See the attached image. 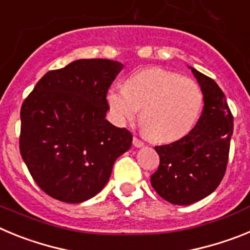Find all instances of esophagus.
I'll return each mask as SVG.
<instances>
[{
  "mask_svg": "<svg viewBox=\"0 0 250 250\" xmlns=\"http://www.w3.org/2000/svg\"><path fill=\"white\" fill-rule=\"evenodd\" d=\"M132 145L135 147H143L144 146V143H143L140 139L136 138V136H134V139H132Z\"/></svg>",
  "mask_w": 250,
  "mask_h": 250,
  "instance_id": "obj_1",
  "label": "esophagus"
}]
</instances>
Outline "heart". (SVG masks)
Masks as SVG:
<instances>
[{"instance_id":"1","label":"heart","mask_w":250,"mask_h":250,"mask_svg":"<svg viewBox=\"0 0 250 250\" xmlns=\"http://www.w3.org/2000/svg\"><path fill=\"white\" fill-rule=\"evenodd\" d=\"M110 116L121 126L140 109V126L151 140L174 143L195 127L204 104L200 86L165 68L152 67L127 77L124 89L106 92Z\"/></svg>"}]
</instances>
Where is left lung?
Wrapping results in <instances>:
<instances>
[{
    "label": "left lung",
    "mask_w": 250,
    "mask_h": 250,
    "mask_svg": "<svg viewBox=\"0 0 250 250\" xmlns=\"http://www.w3.org/2000/svg\"><path fill=\"white\" fill-rule=\"evenodd\" d=\"M189 68L204 95L202 116L185 138L155 146L160 164L150 178L156 193L175 205L199 202L218 188L228 164L233 135V115L224 92L213 79Z\"/></svg>",
    "instance_id": "left-lung-1"
}]
</instances>
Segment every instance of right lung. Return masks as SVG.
<instances>
[{
	"mask_svg": "<svg viewBox=\"0 0 250 250\" xmlns=\"http://www.w3.org/2000/svg\"><path fill=\"white\" fill-rule=\"evenodd\" d=\"M123 67L112 60H76L43 75L22 104L21 156L54 199H91L131 146V132L105 119L106 92Z\"/></svg>",
	"mask_w": 250,
	"mask_h": 250,
	"instance_id": "right-lung-1",
	"label": "right lung"
}]
</instances>
